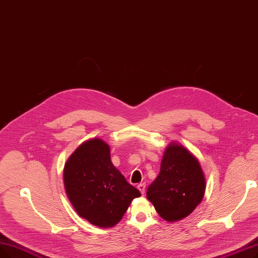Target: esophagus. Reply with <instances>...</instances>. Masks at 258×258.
I'll return each mask as SVG.
<instances>
[{
  "instance_id": "obj_1",
  "label": "esophagus",
  "mask_w": 258,
  "mask_h": 258,
  "mask_svg": "<svg viewBox=\"0 0 258 258\" xmlns=\"http://www.w3.org/2000/svg\"><path fill=\"white\" fill-rule=\"evenodd\" d=\"M137 187H138V189L140 191V193L143 195L144 191H145V184L144 183H140V184L137 185Z\"/></svg>"
}]
</instances>
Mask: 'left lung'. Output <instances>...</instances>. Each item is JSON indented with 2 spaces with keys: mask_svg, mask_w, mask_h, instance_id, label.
Listing matches in <instances>:
<instances>
[{
  "mask_svg": "<svg viewBox=\"0 0 258 258\" xmlns=\"http://www.w3.org/2000/svg\"><path fill=\"white\" fill-rule=\"evenodd\" d=\"M205 191L206 178L196 157L172 142L164 152L158 177L147 191L157 213L167 221L181 220L201 203Z\"/></svg>",
  "mask_w": 258,
  "mask_h": 258,
  "instance_id": "obj_1",
  "label": "left lung"
}]
</instances>
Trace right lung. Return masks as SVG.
Masks as SVG:
<instances>
[{
	"label": "right lung",
	"instance_id": "right-lung-1",
	"mask_svg": "<svg viewBox=\"0 0 258 258\" xmlns=\"http://www.w3.org/2000/svg\"><path fill=\"white\" fill-rule=\"evenodd\" d=\"M63 176L74 209L99 228L116 226L141 195L111 163L108 144L100 138L87 140L71 155Z\"/></svg>",
	"mask_w": 258,
	"mask_h": 258
}]
</instances>
